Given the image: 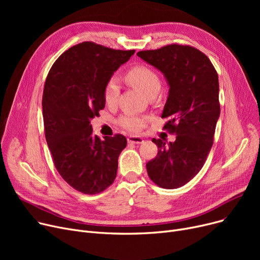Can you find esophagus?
<instances>
[{
    "label": "esophagus",
    "instance_id": "obj_1",
    "mask_svg": "<svg viewBox=\"0 0 260 260\" xmlns=\"http://www.w3.org/2000/svg\"><path fill=\"white\" fill-rule=\"evenodd\" d=\"M127 141L129 143H135V144H140V143H143V138L142 137H139V136H129V137L127 138Z\"/></svg>",
    "mask_w": 260,
    "mask_h": 260
}]
</instances>
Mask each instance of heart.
Segmentation results:
<instances>
[{
	"mask_svg": "<svg viewBox=\"0 0 260 260\" xmlns=\"http://www.w3.org/2000/svg\"><path fill=\"white\" fill-rule=\"evenodd\" d=\"M125 78L133 86L146 95L152 91H158L161 86V81L157 73L143 64L135 65L129 68L125 74ZM103 95L106 105L112 106L116 104L119 97V85L116 79L111 78L106 82ZM119 124L126 131L139 132L146 124V119L138 116L125 115L120 118Z\"/></svg>",
	"mask_w": 260,
	"mask_h": 260,
	"instance_id": "b5f03b06",
	"label": "heart"
}]
</instances>
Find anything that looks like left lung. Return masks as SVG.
<instances>
[{"mask_svg": "<svg viewBox=\"0 0 260 260\" xmlns=\"http://www.w3.org/2000/svg\"><path fill=\"white\" fill-rule=\"evenodd\" d=\"M137 56L158 68L169 82L161 117L168 118L163 129L176 135L169 144L152 140L158 154L146 163V171L158 186L178 188L199 173L213 145L220 115L218 74L206 54L190 45L169 44Z\"/></svg>", "mask_w": 260, "mask_h": 260, "instance_id": "1", "label": "left lung"}]
</instances>
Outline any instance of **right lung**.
Instances as JSON below:
<instances>
[{
  "label": "right lung",
  "mask_w": 260,
  "mask_h": 260,
  "mask_svg": "<svg viewBox=\"0 0 260 260\" xmlns=\"http://www.w3.org/2000/svg\"><path fill=\"white\" fill-rule=\"evenodd\" d=\"M134 53L82 42L64 51L47 75L42 98L46 142L62 178L83 194H99L116 179L126 138L116 134L101 140L92 135L90 119L105 106L106 82Z\"/></svg>",
  "instance_id": "right-lung-1"
}]
</instances>
